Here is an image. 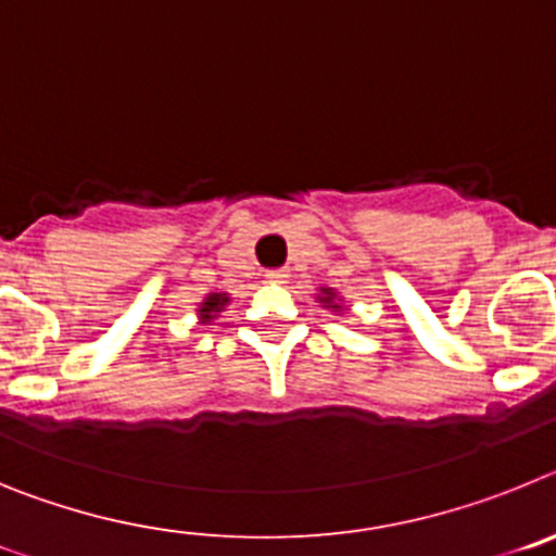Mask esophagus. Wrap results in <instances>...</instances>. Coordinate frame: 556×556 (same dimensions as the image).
I'll use <instances>...</instances> for the list:
<instances>
[{
	"mask_svg": "<svg viewBox=\"0 0 556 556\" xmlns=\"http://www.w3.org/2000/svg\"><path fill=\"white\" fill-rule=\"evenodd\" d=\"M289 278V269L278 267V269H267V281L269 283H287Z\"/></svg>",
	"mask_w": 556,
	"mask_h": 556,
	"instance_id": "1",
	"label": "esophagus"
}]
</instances>
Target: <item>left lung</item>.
I'll return each mask as SVG.
<instances>
[{"instance_id": "8db88e82", "label": "left lung", "mask_w": 556, "mask_h": 556, "mask_svg": "<svg viewBox=\"0 0 556 556\" xmlns=\"http://www.w3.org/2000/svg\"><path fill=\"white\" fill-rule=\"evenodd\" d=\"M320 292H323L320 303H326L328 308H342V306H337V303H333V292H331V289H320Z\"/></svg>"}]
</instances>
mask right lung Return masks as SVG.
Listing matches in <instances>:
<instances>
[{
  "label": "right lung",
  "instance_id": "1",
  "mask_svg": "<svg viewBox=\"0 0 556 556\" xmlns=\"http://www.w3.org/2000/svg\"><path fill=\"white\" fill-rule=\"evenodd\" d=\"M228 303V294L225 292H211L208 298L203 301V306H200V317H203L205 323L214 320V314L223 312V306Z\"/></svg>",
  "mask_w": 556,
  "mask_h": 556
}]
</instances>
